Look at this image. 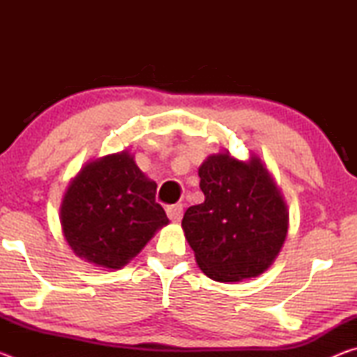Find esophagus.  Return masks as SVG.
I'll return each instance as SVG.
<instances>
[{
  "label": "esophagus",
  "mask_w": 357,
  "mask_h": 357,
  "mask_svg": "<svg viewBox=\"0 0 357 357\" xmlns=\"http://www.w3.org/2000/svg\"><path fill=\"white\" fill-rule=\"evenodd\" d=\"M167 215L172 222H179L183 219V204H172V206H168Z\"/></svg>",
  "instance_id": "1"
}]
</instances>
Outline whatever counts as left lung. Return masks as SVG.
<instances>
[{"label": "left lung", "instance_id": "left-lung-1", "mask_svg": "<svg viewBox=\"0 0 357 357\" xmlns=\"http://www.w3.org/2000/svg\"><path fill=\"white\" fill-rule=\"evenodd\" d=\"M204 202L185 211L183 229L197 264L215 282L263 274L288 233V208L261 159L243 162L228 151L198 168Z\"/></svg>", "mask_w": 357, "mask_h": 357}]
</instances>
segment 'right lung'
<instances>
[{
  "label": "right lung",
  "instance_id": "1",
  "mask_svg": "<svg viewBox=\"0 0 357 357\" xmlns=\"http://www.w3.org/2000/svg\"><path fill=\"white\" fill-rule=\"evenodd\" d=\"M155 187L128 151L88 162L70 181L59 215L75 255L107 269L128 264L168 223Z\"/></svg>",
  "mask_w": 357,
  "mask_h": 357
}]
</instances>
